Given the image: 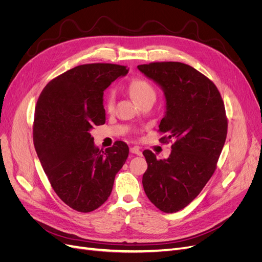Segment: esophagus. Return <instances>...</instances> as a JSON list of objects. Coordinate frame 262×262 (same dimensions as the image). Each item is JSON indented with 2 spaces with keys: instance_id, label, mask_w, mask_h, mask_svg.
<instances>
[{
  "instance_id": "1",
  "label": "esophagus",
  "mask_w": 262,
  "mask_h": 262,
  "mask_svg": "<svg viewBox=\"0 0 262 262\" xmlns=\"http://www.w3.org/2000/svg\"><path fill=\"white\" fill-rule=\"evenodd\" d=\"M130 153L133 154H137V156H141V151L138 147H132L130 148Z\"/></svg>"
}]
</instances>
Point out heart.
<instances>
[{
  "mask_svg": "<svg viewBox=\"0 0 262 262\" xmlns=\"http://www.w3.org/2000/svg\"><path fill=\"white\" fill-rule=\"evenodd\" d=\"M128 92L134 98V100L138 103H141L146 100L156 101V98H157L156 89H154V87L147 80H143V79L133 80L128 85ZM114 98H115V95L113 91L110 92L108 96H106L105 106L109 110L113 109Z\"/></svg>",
  "mask_w": 262,
  "mask_h": 262,
  "instance_id": "heart-1",
  "label": "heart"
}]
</instances>
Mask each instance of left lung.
<instances>
[{"instance_id": "1", "label": "left lung", "mask_w": 262, "mask_h": 262, "mask_svg": "<svg viewBox=\"0 0 262 262\" xmlns=\"http://www.w3.org/2000/svg\"><path fill=\"white\" fill-rule=\"evenodd\" d=\"M137 68L165 96L159 127L168 136L161 139H176L167 159L143 151L148 169L142 186L154 205L171 214L189 205L216 169L228 130L225 103L216 85L191 66L167 61Z\"/></svg>"}]
</instances>
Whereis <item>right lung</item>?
I'll return each mask as SVG.
<instances>
[{
	"instance_id": "obj_1",
	"label": "right lung",
	"mask_w": 262,
	"mask_h": 262,
	"mask_svg": "<svg viewBox=\"0 0 262 262\" xmlns=\"http://www.w3.org/2000/svg\"><path fill=\"white\" fill-rule=\"evenodd\" d=\"M127 72L126 67L112 63L77 66L52 80L37 99V158L56 194L77 211H93L108 200L128 157L125 142L101 151L91 135L94 126L105 122L104 90Z\"/></svg>"
}]
</instances>
